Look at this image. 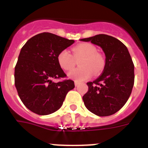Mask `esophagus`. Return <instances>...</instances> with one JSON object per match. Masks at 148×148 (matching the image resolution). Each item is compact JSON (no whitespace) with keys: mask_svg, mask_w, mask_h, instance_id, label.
Here are the masks:
<instances>
[{"mask_svg":"<svg viewBox=\"0 0 148 148\" xmlns=\"http://www.w3.org/2000/svg\"><path fill=\"white\" fill-rule=\"evenodd\" d=\"M78 84H79V82H76V81H75V87H77V86H78Z\"/></svg>","mask_w":148,"mask_h":148,"instance_id":"34e87169","label":"esophagus"}]
</instances>
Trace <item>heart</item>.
<instances>
[{"mask_svg": "<svg viewBox=\"0 0 148 148\" xmlns=\"http://www.w3.org/2000/svg\"><path fill=\"white\" fill-rule=\"evenodd\" d=\"M75 58L82 57L79 61L80 67L75 68L68 73V77L76 82L85 81L95 73L101 71L104 66L102 56L96 53L95 46L90 43H83L75 46L73 49ZM57 61L60 67L64 70H70L74 66V59L66 49H63L58 54Z\"/></svg>", "mask_w": 148, "mask_h": 148, "instance_id": "obj_1", "label": "heart"}]
</instances>
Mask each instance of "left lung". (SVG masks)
<instances>
[{"instance_id": "left-lung-1", "label": "left lung", "mask_w": 148, "mask_h": 148, "mask_svg": "<svg viewBox=\"0 0 148 148\" xmlns=\"http://www.w3.org/2000/svg\"><path fill=\"white\" fill-rule=\"evenodd\" d=\"M80 40L100 47L106 57L102 74L87 83L84 105L96 116L114 114L127 102L134 84V64L127 48L117 38L104 34Z\"/></svg>"}]
</instances>
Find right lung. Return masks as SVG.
Returning <instances> with one entry per match:
<instances>
[{
  "mask_svg": "<svg viewBox=\"0 0 148 148\" xmlns=\"http://www.w3.org/2000/svg\"><path fill=\"white\" fill-rule=\"evenodd\" d=\"M75 42L49 32L35 35L21 48L15 67V85L23 104L36 114L58 110L74 82H53L66 77L57 61L58 53Z\"/></svg>",
  "mask_w": 148,
  "mask_h": 148,
  "instance_id": "add662e5",
  "label": "right lung"
}]
</instances>
